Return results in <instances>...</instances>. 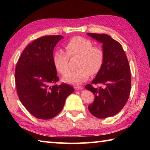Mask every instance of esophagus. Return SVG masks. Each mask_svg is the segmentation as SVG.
<instances>
[{
  "label": "esophagus",
  "instance_id": "1",
  "mask_svg": "<svg viewBox=\"0 0 150 150\" xmlns=\"http://www.w3.org/2000/svg\"><path fill=\"white\" fill-rule=\"evenodd\" d=\"M74 88L77 90H81V89H83V87H82V86H75Z\"/></svg>",
  "mask_w": 150,
  "mask_h": 150
}]
</instances>
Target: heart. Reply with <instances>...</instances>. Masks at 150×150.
<instances>
[{
  "instance_id": "obj_1",
  "label": "heart",
  "mask_w": 150,
  "mask_h": 150,
  "mask_svg": "<svg viewBox=\"0 0 150 150\" xmlns=\"http://www.w3.org/2000/svg\"><path fill=\"white\" fill-rule=\"evenodd\" d=\"M65 52L57 50L53 55V63L61 74H66L69 70V57L79 56L78 70L70 72L63 78L65 82L79 84L87 81L91 73L95 75L100 71L105 61V52L100 46L93 45L91 40L81 36L69 40L65 45Z\"/></svg>"
}]
</instances>
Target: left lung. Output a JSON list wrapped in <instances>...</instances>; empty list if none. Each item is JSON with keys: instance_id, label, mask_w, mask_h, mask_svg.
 <instances>
[{"instance_id": "8db88e82", "label": "left lung", "mask_w": 150, "mask_h": 150, "mask_svg": "<svg viewBox=\"0 0 150 150\" xmlns=\"http://www.w3.org/2000/svg\"><path fill=\"white\" fill-rule=\"evenodd\" d=\"M89 36L103 43L105 61L102 68L92 81L85 86L95 95L88 110L98 118L112 116L123 108L130 96L131 73L128 60L122 45L105 34L88 33ZM102 84L95 88L93 84Z\"/></svg>"}]
</instances>
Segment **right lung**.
Segmentation results:
<instances>
[{"instance_id":"right-lung-1","label":"right lung","mask_w":150,"mask_h":150,"mask_svg":"<svg viewBox=\"0 0 150 150\" xmlns=\"http://www.w3.org/2000/svg\"><path fill=\"white\" fill-rule=\"evenodd\" d=\"M62 35H45L26 47L15 69V83L20 100L35 118L47 120L63 109L74 89L59 80L53 63V54Z\"/></svg>"}]
</instances>
